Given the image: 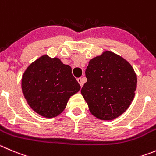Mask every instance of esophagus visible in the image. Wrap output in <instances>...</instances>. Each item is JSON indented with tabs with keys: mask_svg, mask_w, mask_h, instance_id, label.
<instances>
[{
	"mask_svg": "<svg viewBox=\"0 0 156 156\" xmlns=\"http://www.w3.org/2000/svg\"><path fill=\"white\" fill-rule=\"evenodd\" d=\"M77 81H78V82L79 83V84H80V86H81V87H82V86H83V81H82V78H77Z\"/></svg>",
	"mask_w": 156,
	"mask_h": 156,
	"instance_id": "1",
	"label": "esophagus"
}]
</instances>
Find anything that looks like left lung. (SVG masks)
Returning a JSON list of instances; mask_svg holds the SVG:
<instances>
[{
	"label": "left lung",
	"mask_w": 156,
	"mask_h": 156,
	"mask_svg": "<svg viewBox=\"0 0 156 156\" xmlns=\"http://www.w3.org/2000/svg\"><path fill=\"white\" fill-rule=\"evenodd\" d=\"M85 75L87 81L81 92L92 115L112 120L129 108L135 96L137 76L125 58L104 51L89 61Z\"/></svg>",
	"instance_id": "left-lung-1"
}]
</instances>
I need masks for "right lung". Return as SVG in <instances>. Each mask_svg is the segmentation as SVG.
<instances>
[{"mask_svg": "<svg viewBox=\"0 0 156 156\" xmlns=\"http://www.w3.org/2000/svg\"><path fill=\"white\" fill-rule=\"evenodd\" d=\"M21 87L29 106L46 118L62 113L69 98L81 89L72 68L48 55H42L27 67Z\"/></svg>", "mask_w": 156, "mask_h": 156, "instance_id": "right-lung-1", "label": "right lung"}]
</instances>
